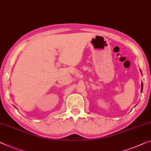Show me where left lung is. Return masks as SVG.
<instances>
[{"instance_id":"8db88e82","label":"left lung","mask_w":151,"mask_h":151,"mask_svg":"<svg viewBox=\"0 0 151 151\" xmlns=\"http://www.w3.org/2000/svg\"><path fill=\"white\" fill-rule=\"evenodd\" d=\"M142 89H143V84L142 83V87H141V91H142Z\"/></svg>"}]
</instances>
